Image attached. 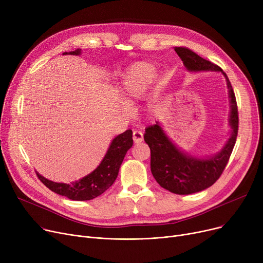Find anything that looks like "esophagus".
Returning a JSON list of instances; mask_svg holds the SVG:
<instances>
[{
    "label": "esophagus",
    "instance_id": "1",
    "mask_svg": "<svg viewBox=\"0 0 263 263\" xmlns=\"http://www.w3.org/2000/svg\"><path fill=\"white\" fill-rule=\"evenodd\" d=\"M143 139H144V135H143V133L141 131H137V130L133 131V142L135 144L142 143Z\"/></svg>",
    "mask_w": 263,
    "mask_h": 263
}]
</instances>
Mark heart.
<instances>
[{"label":"heart","mask_w":263,"mask_h":263,"mask_svg":"<svg viewBox=\"0 0 263 263\" xmlns=\"http://www.w3.org/2000/svg\"><path fill=\"white\" fill-rule=\"evenodd\" d=\"M156 80L157 69L154 65L148 63L133 65L122 79L121 98L128 103L144 100L153 88Z\"/></svg>","instance_id":"obj_1"}]
</instances>
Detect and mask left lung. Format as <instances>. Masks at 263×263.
<instances>
[{"mask_svg": "<svg viewBox=\"0 0 263 263\" xmlns=\"http://www.w3.org/2000/svg\"><path fill=\"white\" fill-rule=\"evenodd\" d=\"M175 51L189 71L222 72L227 81L230 99L229 126L231 134L222 150L214 156L197 158L183 153L168 139L159 121L146 129L144 140L150 148V168L157 182L174 194L189 195L210 187L224 172L237 141L238 105L227 74L217 65L200 58L198 54L184 47H176Z\"/></svg>", "mask_w": 263, "mask_h": 263, "instance_id": "1", "label": "left lung"}]
</instances>
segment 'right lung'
I'll return each mask as SVG.
<instances>
[{
	"instance_id": "right-lung-1",
	"label": "right lung",
	"mask_w": 263,
	"mask_h": 263,
	"mask_svg": "<svg viewBox=\"0 0 263 263\" xmlns=\"http://www.w3.org/2000/svg\"><path fill=\"white\" fill-rule=\"evenodd\" d=\"M63 54L80 55L81 49L65 52ZM132 145V130L129 129L126 132L117 135L110 143L99 166L76 182L68 184L53 182L39 175L37 172L36 174L41 182L59 195L65 196L71 200H90L100 196L115 182L124 156Z\"/></svg>"
}]
</instances>
